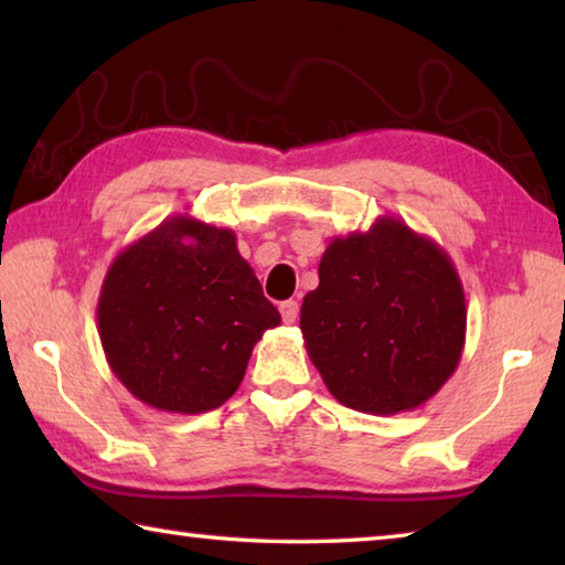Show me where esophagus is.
Wrapping results in <instances>:
<instances>
[{
  "label": "esophagus",
  "instance_id": "obj_1",
  "mask_svg": "<svg viewBox=\"0 0 565 565\" xmlns=\"http://www.w3.org/2000/svg\"><path fill=\"white\" fill-rule=\"evenodd\" d=\"M279 311H281V317H284L286 323H294L296 319H299V301H294V299L284 301V303L279 306Z\"/></svg>",
  "mask_w": 565,
  "mask_h": 565
}]
</instances>
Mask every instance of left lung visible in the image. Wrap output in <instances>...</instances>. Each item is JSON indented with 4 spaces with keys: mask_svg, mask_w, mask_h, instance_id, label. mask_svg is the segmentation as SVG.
<instances>
[{
    "mask_svg": "<svg viewBox=\"0 0 565 565\" xmlns=\"http://www.w3.org/2000/svg\"><path fill=\"white\" fill-rule=\"evenodd\" d=\"M306 353L331 396L394 416L436 396L461 361L466 296L441 246L401 218L331 238L303 296Z\"/></svg>",
    "mask_w": 565,
    "mask_h": 565,
    "instance_id": "1",
    "label": "left lung"
}]
</instances>
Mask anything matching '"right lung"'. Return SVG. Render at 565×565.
<instances>
[{"label": "right lung", "mask_w": 565, "mask_h": 565, "mask_svg": "<svg viewBox=\"0 0 565 565\" xmlns=\"http://www.w3.org/2000/svg\"><path fill=\"white\" fill-rule=\"evenodd\" d=\"M97 321L109 369L134 398L204 414L234 396L256 341L281 317L232 228L177 214L117 254Z\"/></svg>", "instance_id": "add662e5"}]
</instances>
